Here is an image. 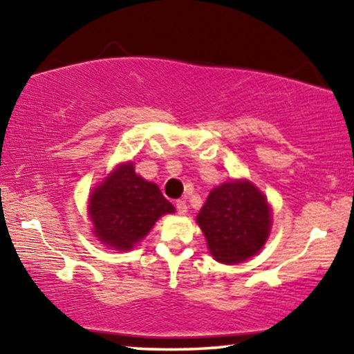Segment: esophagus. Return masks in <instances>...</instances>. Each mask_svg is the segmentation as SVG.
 <instances>
[{
    "label": "esophagus",
    "instance_id": "1",
    "mask_svg": "<svg viewBox=\"0 0 354 354\" xmlns=\"http://www.w3.org/2000/svg\"><path fill=\"white\" fill-rule=\"evenodd\" d=\"M176 209H177L178 214H185V212L188 211L187 203L182 201V200H177V201H176Z\"/></svg>",
    "mask_w": 354,
    "mask_h": 354
}]
</instances>
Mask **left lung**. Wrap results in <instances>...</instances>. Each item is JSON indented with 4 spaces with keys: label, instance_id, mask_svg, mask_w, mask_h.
<instances>
[{
    "label": "left lung",
    "instance_id": "1",
    "mask_svg": "<svg viewBox=\"0 0 354 354\" xmlns=\"http://www.w3.org/2000/svg\"><path fill=\"white\" fill-rule=\"evenodd\" d=\"M216 261L235 264L263 248L270 230V209L250 182L214 188L196 217Z\"/></svg>",
    "mask_w": 354,
    "mask_h": 354
}]
</instances>
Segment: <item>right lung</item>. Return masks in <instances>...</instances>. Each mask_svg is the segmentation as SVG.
I'll return each instance as SVG.
<instances>
[{"mask_svg":"<svg viewBox=\"0 0 354 354\" xmlns=\"http://www.w3.org/2000/svg\"><path fill=\"white\" fill-rule=\"evenodd\" d=\"M95 234L115 250H130L162 214L174 212L159 188L135 174L132 162L115 169L90 198Z\"/></svg>","mask_w":354,"mask_h":354,"instance_id":"right-lung-1","label":"right lung"}]
</instances>
